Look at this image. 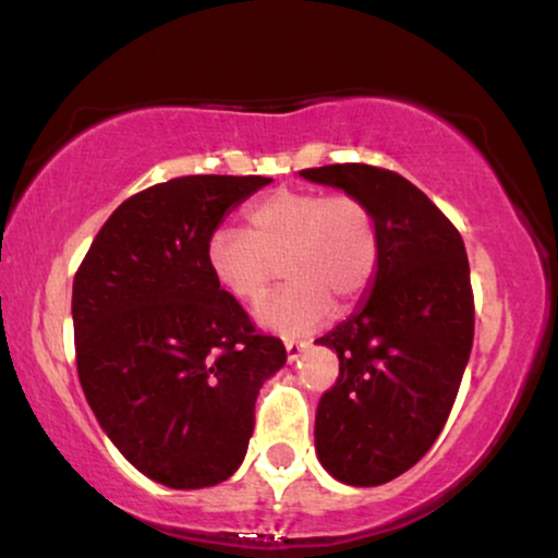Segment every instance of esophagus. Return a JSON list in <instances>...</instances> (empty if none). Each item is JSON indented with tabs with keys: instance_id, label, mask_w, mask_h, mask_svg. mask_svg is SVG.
<instances>
[{
	"instance_id": "esophagus-1",
	"label": "esophagus",
	"mask_w": 558,
	"mask_h": 558,
	"mask_svg": "<svg viewBox=\"0 0 558 558\" xmlns=\"http://www.w3.org/2000/svg\"><path fill=\"white\" fill-rule=\"evenodd\" d=\"M284 345H287V361H289V364L300 359L302 353H305V349H307V343H302V341H287Z\"/></svg>"
}]
</instances>
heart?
Segmentation results:
<instances>
[{
  "mask_svg": "<svg viewBox=\"0 0 558 558\" xmlns=\"http://www.w3.org/2000/svg\"><path fill=\"white\" fill-rule=\"evenodd\" d=\"M248 233L217 226L205 241L209 277L238 302H258L277 274L289 279L256 307V320L281 336H307L372 289L381 258L379 226L356 194L277 190L245 209Z\"/></svg>",
  "mask_w": 558,
  "mask_h": 558,
  "instance_id": "b5f03b06",
  "label": "heart"
}]
</instances>
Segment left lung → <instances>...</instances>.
Returning a JSON list of instances; mask_svg holds the SVG:
<instances>
[{"instance_id":"left-lung-1","label":"left lung","mask_w":558,"mask_h":558,"mask_svg":"<svg viewBox=\"0 0 558 558\" xmlns=\"http://www.w3.org/2000/svg\"><path fill=\"white\" fill-rule=\"evenodd\" d=\"M300 177L356 194L379 226L372 289L349 320L315 341L341 361L317 404V459L338 482L376 487L423 459L453 408L474 341L466 248L451 220L400 173L332 163Z\"/></svg>"}]
</instances>
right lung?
<instances>
[{
    "mask_svg": "<svg viewBox=\"0 0 558 558\" xmlns=\"http://www.w3.org/2000/svg\"><path fill=\"white\" fill-rule=\"evenodd\" d=\"M266 177H179L110 215L74 277L76 368L107 438L171 489L226 482L253 433L258 389L284 366L209 277L205 241Z\"/></svg>",
    "mask_w": 558,
    "mask_h": 558,
    "instance_id": "right-lung-1",
    "label": "right lung"
}]
</instances>
